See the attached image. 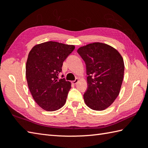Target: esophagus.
I'll return each instance as SVG.
<instances>
[{"label": "esophagus", "mask_w": 148, "mask_h": 148, "mask_svg": "<svg viewBox=\"0 0 148 148\" xmlns=\"http://www.w3.org/2000/svg\"><path fill=\"white\" fill-rule=\"evenodd\" d=\"M78 81H79V79H77V78H76V79H75L74 81H72V83L73 84H76Z\"/></svg>", "instance_id": "34e87169"}]
</instances>
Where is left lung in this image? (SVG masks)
I'll return each mask as SVG.
<instances>
[{
  "label": "left lung",
  "mask_w": 148,
  "mask_h": 148,
  "mask_svg": "<svg viewBox=\"0 0 148 148\" xmlns=\"http://www.w3.org/2000/svg\"><path fill=\"white\" fill-rule=\"evenodd\" d=\"M77 53L85 62L88 75L84 102L93 110H104L119 93L124 75L123 59L115 48L101 42L80 47Z\"/></svg>",
  "instance_id": "1"
}]
</instances>
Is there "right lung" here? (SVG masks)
<instances>
[{"instance_id": "obj_1", "label": "right lung", "mask_w": 148, "mask_h": 148, "mask_svg": "<svg viewBox=\"0 0 148 148\" xmlns=\"http://www.w3.org/2000/svg\"><path fill=\"white\" fill-rule=\"evenodd\" d=\"M74 45L48 41L34 46L26 64L28 86L33 99L47 111L60 109L66 102L71 83L58 78L63 62L73 51Z\"/></svg>"}]
</instances>
